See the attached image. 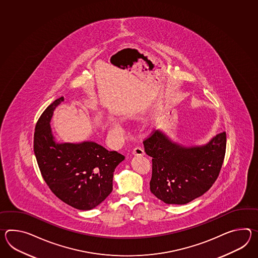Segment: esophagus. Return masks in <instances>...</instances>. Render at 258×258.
<instances>
[{
	"label": "esophagus",
	"mask_w": 258,
	"mask_h": 258,
	"mask_svg": "<svg viewBox=\"0 0 258 258\" xmlns=\"http://www.w3.org/2000/svg\"><path fill=\"white\" fill-rule=\"evenodd\" d=\"M132 155H144V151L141 147H135L132 151Z\"/></svg>",
	"instance_id": "1"
}]
</instances>
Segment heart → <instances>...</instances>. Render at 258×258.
Instances as JSON below:
<instances>
[{"label":"heart","instance_id":"heart-1","mask_svg":"<svg viewBox=\"0 0 258 258\" xmlns=\"http://www.w3.org/2000/svg\"><path fill=\"white\" fill-rule=\"evenodd\" d=\"M107 123H108L109 128H110L111 132L117 133V132H120L121 126L119 125V123L117 121H115L114 118L109 117L107 119Z\"/></svg>","mask_w":258,"mask_h":258}]
</instances>
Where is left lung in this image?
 I'll return each instance as SVG.
<instances>
[{
    "instance_id": "8db88e82",
    "label": "left lung",
    "mask_w": 258,
    "mask_h": 258,
    "mask_svg": "<svg viewBox=\"0 0 258 258\" xmlns=\"http://www.w3.org/2000/svg\"><path fill=\"white\" fill-rule=\"evenodd\" d=\"M226 142L223 132L206 144L186 146L173 142L160 130L154 131L143 142L153 162L152 194L168 205H185L202 196L218 178Z\"/></svg>"
}]
</instances>
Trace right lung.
I'll use <instances>...</instances> for the list:
<instances>
[{
  "mask_svg": "<svg viewBox=\"0 0 258 258\" xmlns=\"http://www.w3.org/2000/svg\"><path fill=\"white\" fill-rule=\"evenodd\" d=\"M60 97L40 115L34 133V154L40 173L52 192L67 205L91 210L113 190L115 167L125 156L92 141L57 143L51 127Z\"/></svg>",
  "mask_w": 258,
  "mask_h": 258,
  "instance_id": "add662e5",
  "label": "right lung"
}]
</instances>
